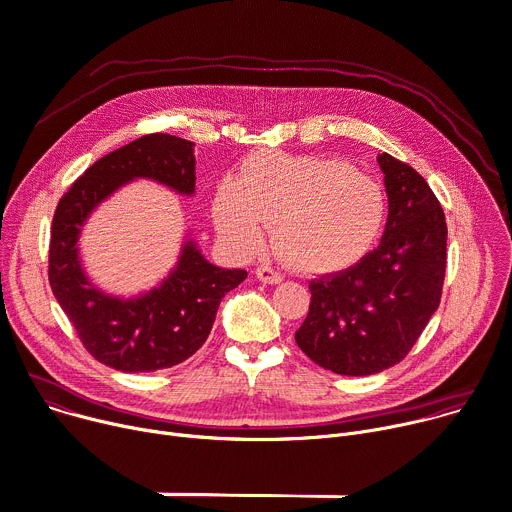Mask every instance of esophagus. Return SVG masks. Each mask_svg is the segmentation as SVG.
<instances>
[{
    "label": "esophagus",
    "mask_w": 512,
    "mask_h": 512,
    "mask_svg": "<svg viewBox=\"0 0 512 512\" xmlns=\"http://www.w3.org/2000/svg\"><path fill=\"white\" fill-rule=\"evenodd\" d=\"M255 275H257V280L263 282V284H280L282 282V273L275 271L269 265H259L255 269Z\"/></svg>",
    "instance_id": "esophagus-1"
}]
</instances>
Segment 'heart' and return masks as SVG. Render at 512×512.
Segmentation results:
<instances>
[{
	"label": "heart",
	"instance_id": "obj_1",
	"mask_svg": "<svg viewBox=\"0 0 512 512\" xmlns=\"http://www.w3.org/2000/svg\"><path fill=\"white\" fill-rule=\"evenodd\" d=\"M388 216L382 185L327 157L253 155L239 179L218 183L212 218L239 253H255L271 226L275 253L290 267L331 273L355 265L380 239Z\"/></svg>",
	"mask_w": 512,
	"mask_h": 512
}]
</instances>
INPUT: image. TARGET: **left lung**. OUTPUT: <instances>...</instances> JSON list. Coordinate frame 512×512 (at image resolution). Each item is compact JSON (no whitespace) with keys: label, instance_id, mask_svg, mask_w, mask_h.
I'll list each match as a JSON object with an SVG mask.
<instances>
[{"label":"left lung","instance_id":"1","mask_svg":"<svg viewBox=\"0 0 512 512\" xmlns=\"http://www.w3.org/2000/svg\"><path fill=\"white\" fill-rule=\"evenodd\" d=\"M388 192L382 243L357 265L310 282L298 347L341 376H371L400 363L441 302L447 222L425 177L378 157Z\"/></svg>","mask_w":512,"mask_h":512}]
</instances>
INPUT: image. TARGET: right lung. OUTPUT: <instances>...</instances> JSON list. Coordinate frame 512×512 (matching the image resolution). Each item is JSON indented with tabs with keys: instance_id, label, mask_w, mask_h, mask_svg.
<instances>
[{
	"instance_id": "1",
	"label": "right lung",
	"mask_w": 512,
	"mask_h": 512,
	"mask_svg": "<svg viewBox=\"0 0 512 512\" xmlns=\"http://www.w3.org/2000/svg\"><path fill=\"white\" fill-rule=\"evenodd\" d=\"M194 143L153 132L112 151L73 181L57 204L49 245V284L73 329L100 363L138 374L173 367L208 339L216 310L245 269H220L188 241L177 269L153 292L118 300L87 282L77 259L79 226L106 196L134 177H151L179 194H194Z\"/></svg>"
}]
</instances>
